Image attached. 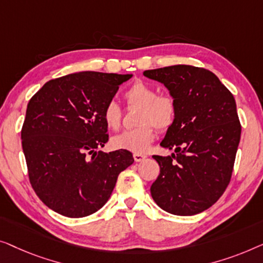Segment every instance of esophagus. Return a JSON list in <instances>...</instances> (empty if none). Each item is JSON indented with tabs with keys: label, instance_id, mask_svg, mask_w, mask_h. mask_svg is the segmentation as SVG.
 <instances>
[{
	"label": "esophagus",
	"instance_id": "obj_1",
	"mask_svg": "<svg viewBox=\"0 0 263 263\" xmlns=\"http://www.w3.org/2000/svg\"><path fill=\"white\" fill-rule=\"evenodd\" d=\"M133 158H135L136 162H143L146 158V156L142 154H133Z\"/></svg>",
	"mask_w": 263,
	"mask_h": 263
}]
</instances>
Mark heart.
<instances>
[{
  "mask_svg": "<svg viewBox=\"0 0 263 263\" xmlns=\"http://www.w3.org/2000/svg\"><path fill=\"white\" fill-rule=\"evenodd\" d=\"M125 99L128 106L140 107L137 117L139 126L113 137L112 145L135 154L145 153L156 137L155 127L161 132L172 127L176 118V101L170 94H158L156 88L143 81L132 83L125 91ZM102 118L107 127L118 130L123 120V110L116 101L110 100L103 107Z\"/></svg>",
  "mask_w": 263,
  "mask_h": 263,
  "instance_id": "heart-1",
  "label": "heart"
}]
</instances>
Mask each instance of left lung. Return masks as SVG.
Masks as SVG:
<instances>
[{"instance_id":"1","label":"left lung","mask_w":263,"mask_h":263,"mask_svg":"<svg viewBox=\"0 0 263 263\" xmlns=\"http://www.w3.org/2000/svg\"><path fill=\"white\" fill-rule=\"evenodd\" d=\"M143 75L163 83L177 108L161 142L176 154L153 156L161 170L151 195L169 213H200L223 195L231 180L241 139L234 95L213 72L198 66L172 65Z\"/></svg>"}]
</instances>
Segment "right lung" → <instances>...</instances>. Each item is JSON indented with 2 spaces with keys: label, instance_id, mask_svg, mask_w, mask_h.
Returning a JSON list of instances; mask_svg holds the SVG:
<instances>
[{
  "label": "right lung",
  "instance_id": "add662e5",
  "mask_svg": "<svg viewBox=\"0 0 263 263\" xmlns=\"http://www.w3.org/2000/svg\"><path fill=\"white\" fill-rule=\"evenodd\" d=\"M131 77L70 73L46 82L29 100L21 130L29 182L54 212L69 218L96 212L135 161L127 150L96 151L108 142L103 107Z\"/></svg>",
  "mask_w": 263,
  "mask_h": 263
}]
</instances>
